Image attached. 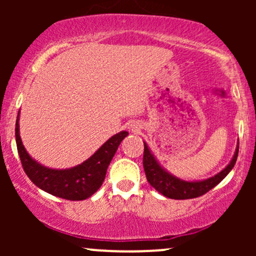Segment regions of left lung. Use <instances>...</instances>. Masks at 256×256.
<instances>
[{"label": "left lung", "instance_id": "1", "mask_svg": "<svg viewBox=\"0 0 256 256\" xmlns=\"http://www.w3.org/2000/svg\"><path fill=\"white\" fill-rule=\"evenodd\" d=\"M237 156H238V144H237L236 152H234V158L230 161L228 166L222 171L216 173L214 177H210L204 180H196V182H186L183 179H179L174 176L167 172L154 155L152 154L150 149L148 148L146 143H144V154H143V167L146 176V180L149 184L158 190V192L162 194L164 196L174 200H188L195 198L198 196L204 195L206 192L213 189L216 185H218L220 182L224 179L228 172L234 168L236 164Z\"/></svg>", "mask_w": 256, "mask_h": 256}]
</instances>
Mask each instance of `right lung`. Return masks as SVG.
Wrapping results in <instances>:
<instances>
[{"label": "right lung", "mask_w": 256, "mask_h": 256, "mask_svg": "<svg viewBox=\"0 0 256 256\" xmlns=\"http://www.w3.org/2000/svg\"><path fill=\"white\" fill-rule=\"evenodd\" d=\"M128 132L122 131L110 137L92 156L80 165L66 170H52L34 160L22 146L19 134V114L16 122V148L22 168L34 184L58 198L80 201L94 195L104 183L106 172L122 140Z\"/></svg>", "instance_id": "1"}]
</instances>
